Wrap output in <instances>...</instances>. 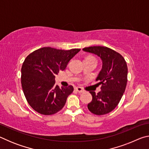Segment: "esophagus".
<instances>
[{"mask_svg": "<svg viewBox=\"0 0 149 149\" xmlns=\"http://www.w3.org/2000/svg\"><path fill=\"white\" fill-rule=\"evenodd\" d=\"M75 90H76L77 91L78 93H84L85 92V91L82 88H81V87H76V88H75Z\"/></svg>", "mask_w": 149, "mask_h": 149, "instance_id": "1", "label": "esophagus"}]
</instances>
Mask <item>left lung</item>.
I'll return each instance as SVG.
<instances>
[{"label": "left lung", "instance_id": "obj_1", "mask_svg": "<svg viewBox=\"0 0 149 149\" xmlns=\"http://www.w3.org/2000/svg\"><path fill=\"white\" fill-rule=\"evenodd\" d=\"M83 50L97 55L102 62V69L96 79L100 81L101 91L97 94L89 91L93 99L87 108L96 115L108 114L117 107L125 92L127 81V64L120 53L107 47H89Z\"/></svg>", "mask_w": 149, "mask_h": 149}]
</instances>
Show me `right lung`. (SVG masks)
I'll return each mask as SVG.
<instances>
[{"mask_svg":"<svg viewBox=\"0 0 149 149\" xmlns=\"http://www.w3.org/2000/svg\"><path fill=\"white\" fill-rule=\"evenodd\" d=\"M81 49L43 47L29 54L22 67L21 83L25 97L34 110L43 115L56 114L64 107L74 87L60 88L55 75L64 70Z\"/></svg>","mask_w":149,"mask_h":149,"instance_id":"obj_1","label":"right lung"}]
</instances>
